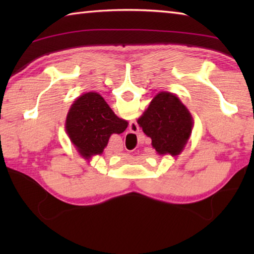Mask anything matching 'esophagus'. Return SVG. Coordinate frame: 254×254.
<instances>
[{"label": "esophagus", "instance_id": "34e87169", "mask_svg": "<svg viewBox=\"0 0 254 254\" xmlns=\"http://www.w3.org/2000/svg\"><path fill=\"white\" fill-rule=\"evenodd\" d=\"M135 126H136V124H135ZM136 131H139V127H137V126H136ZM132 132H133V133H135L134 131H132Z\"/></svg>", "mask_w": 254, "mask_h": 254}]
</instances>
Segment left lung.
I'll list each match as a JSON object with an SVG mask.
<instances>
[{"label":"left lung","instance_id":"left-lung-1","mask_svg":"<svg viewBox=\"0 0 254 254\" xmlns=\"http://www.w3.org/2000/svg\"><path fill=\"white\" fill-rule=\"evenodd\" d=\"M137 123L151 137L152 147L159 154L177 156L190 135L192 118L178 97L162 92L151 101Z\"/></svg>","mask_w":254,"mask_h":254}]
</instances>
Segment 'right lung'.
Masks as SVG:
<instances>
[{"instance_id":"right-lung-1","label":"right lung","mask_w":254,"mask_h":254,"mask_svg":"<svg viewBox=\"0 0 254 254\" xmlns=\"http://www.w3.org/2000/svg\"><path fill=\"white\" fill-rule=\"evenodd\" d=\"M127 122L119 119L100 94L86 93L71 105L66 130L79 153L84 157L101 154L111 134L124 132Z\"/></svg>"}]
</instances>
